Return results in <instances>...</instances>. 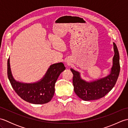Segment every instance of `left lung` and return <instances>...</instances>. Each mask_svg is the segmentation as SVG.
<instances>
[{"instance_id":"1","label":"left lung","mask_w":128,"mask_h":128,"mask_svg":"<svg viewBox=\"0 0 128 128\" xmlns=\"http://www.w3.org/2000/svg\"><path fill=\"white\" fill-rule=\"evenodd\" d=\"M114 55L110 74L106 77L92 81H86L81 78L80 73L70 69L73 74L72 84L75 93L84 100L100 99L107 94L114 86L120 72L119 54L117 47L113 43Z\"/></svg>"}]
</instances>
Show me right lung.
Segmentation results:
<instances>
[{
  "mask_svg": "<svg viewBox=\"0 0 128 128\" xmlns=\"http://www.w3.org/2000/svg\"><path fill=\"white\" fill-rule=\"evenodd\" d=\"M65 69L66 67L62 62L54 64L50 66L40 81L34 83H23L13 78L10 58L8 60V76L13 89L22 100L32 104H44L50 101L54 94L56 81Z\"/></svg>",
  "mask_w": 128,
  "mask_h": 128,
  "instance_id": "1",
  "label": "right lung"
}]
</instances>
